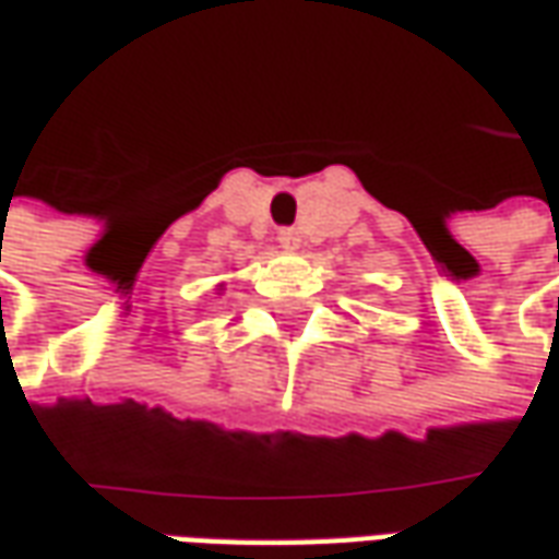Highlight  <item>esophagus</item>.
<instances>
[{"mask_svg":"<svg viewBox=\"0 0 559 559\" xmlns=\"http://www.w3.org/2000/svg\"><path fill=\"white\" fill-rule=\"evenodd\" d=\"M276 240H280V247L288 249V252H298L300 243H304V237H300V231H295V228H283Z\"/></svg>","mask_w":559,"mask_h":559,"instance_id":"esophagus-1","label":"esophagus"}]
</instances>
